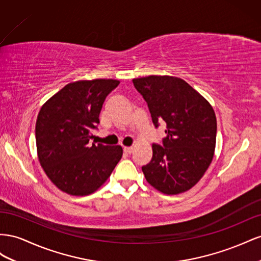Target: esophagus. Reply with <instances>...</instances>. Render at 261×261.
<instances>
[{"label": "esophagus", "mask_w": 261, "mask_h": 261, "mask_svg": "<svg viewBox=\"0 0 261 261\" xmlns=\"http://www.w3.org/2000/svg\"><path fill=\"white\" fill-rule=\"evenodd\" d=\"M123 151H124L126 154H131L133 151H135V148H133L132 146H124V147H123Z\"/></svg>", "instance_id": "esophagus-1"}]
</instances>
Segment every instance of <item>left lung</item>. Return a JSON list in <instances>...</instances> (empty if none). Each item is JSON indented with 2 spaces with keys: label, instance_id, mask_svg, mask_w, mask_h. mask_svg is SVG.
<instances>
[{
  "label": "left lung",
  "instance_id": "left-lung-1",
  "mask_svg": "<svg viewBox=\"0 0 261 261\" xmlns=\"http://www.w3.org/2000/svg\"><path fill=\"white\" fill-rule=\"evenodd\" d=\"M147 103L155 128L166 122L162 144L152 145L142 167L147 182L166 195L192 188L210 166L217 141V118L207 100L187 82L151 75L132 80Z\"/></svg>",
  "mask_w": 261,
  "mask_h": 261
}]
</instances>
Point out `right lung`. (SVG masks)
<instances>
[{"instance_id":"obj_1","label":"right lung","mask_w":261,"mask_h":261,"mask_svg":"<svg viewBox=\"0 0 261 261\" xmlns=\"http://www.w3.org/2000/svg\"><path fill=\"white\" fill-rule=\"evenodd\" d=\"M118 85L117 80L74 82L41 107L36 121L38 159L49 179L63 192L91 195L121 160L120 145H89L106 96Z\"/></svg>"}]
</instances>
